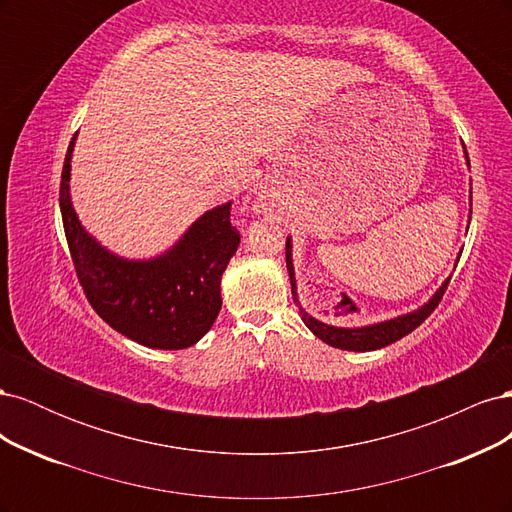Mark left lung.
Segmentation results:
<instances>
[{"mask_svg":"<svg viewBox=\"0 0 512 512\" xmlns=\"http://www.w3.org/2000/svg\"><path fill=\"white\" fill-rule=\"evenodd\" d=\"M463 149H466V147H463ZM466 162L470 166L468 153H466ZM470 218H472V192H470ZM286 267H288V275H290L292 299H294V303L299 305V314H301V320L305 322V327L312 331L318 339H322L324 344H329V346L339 348V350H352V352L378 350V348L389 346V344L397 342V339H401L404 335L412 333L418 327V324H421L433 312V309L438 307L448 282H451V277H448V280H444L442 286L436 292H433V297L425 305L414 309V312H410V314H401V316L391 318V320L367 324V327L346 329V327H333V324H327V322H322V320H318L314 316H309L305 309H303V305L299 301V294H297V280H294L292 237L286 239Z\"/></svg>","mask_w":512,"mask_h":512,"instance_id":"1","label":"left lung"}]
</instances>
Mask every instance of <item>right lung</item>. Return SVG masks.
Returning <instances> with one entry per match:
<instances>
[{
    "mask_svg": "<svg viewBox=\"0 0 512 512\" xmlns=\"http://www.w3.org/2000/svg\"><path fill=\"white\" fill-rule=\"evenodd\" d=\"M72 136L59 185V209L72 262L85 297L98 316L132 342L183 350L213 327L222 309V273L239 247L230 203L205 211L181 239L156 258L113 254L81 224L72 207Z\"/></svg>",
    "mask_w": 512,
    "mask_h": 512,
    "instance_id": "obj_1",
    "label": "right lung"
}]
</instances>
